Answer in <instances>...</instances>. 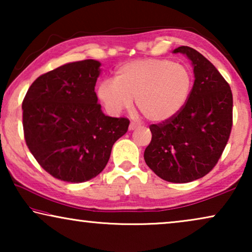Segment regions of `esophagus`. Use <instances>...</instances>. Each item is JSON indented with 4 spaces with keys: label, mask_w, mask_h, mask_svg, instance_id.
Returning a JSON list of instances; mask_svg holds the SVG:
<instances>
[{
    "label": "esophagus",
    "mask_w": 252,
    "mask_h": 252,
    "mask_svg": "<svg viewBox=\"0 0 252 252\" xmlns=\"http://www.w3.org/2000/svg\"><path fill=\"white\" fill-rule=\"evenodd\" d=\"M136 127H139V125H137V124H135V123H130L129 124V127H128V128H129V130H133V129H135L136 128Z\"/></svg>",
    "instance_id": "esophagus-1"
}]
</instances>
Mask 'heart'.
Here are the masks:
<instances>
[{
    "label": "heart",
    "mask_w": 252,
    "mask_h": 252,
    "mask_svg": "<svg viewBox=\"0 0 252 252\" xmlns=\"http://www.w3.org/2000/svg\"><path fill=\"white\" fill-rule=\"evenodd\" d=\"M191 87V73L185 65L144 58L117 68L115 80H103L98 85L97 97L112 115L128 109L134 98L144 118L161 123L184 108Z\"/></svg>",
    "instance_id": "b5f03b06"
}]
</instances>
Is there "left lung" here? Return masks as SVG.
Returning a JSON list of instances; mask_svg holds the SVG:
<instances>
[{
	"label": "left lung",
	"mask_w": 252,
	"mask_h": 252,
	"mask_svg": "<svg viewBox=\"0 0 252 252\" xmlns=\"http://www.w3.org/2000/svg\"><path fill=\"white\" fill-rule=\"evenodd\" d=\"M173 53L191 61L194 86L177 115L150 125L153 136L144 160L163 180L186 184L208 174L221 157L233 126V94L215 65L197 50L182 46Z\"/></svg>",
	"instance_id": "1"
}]
</instances>
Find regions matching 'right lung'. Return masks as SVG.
Masks as SVG:
<instances>
[{
	"label": "right lung",
	"instance_id": "add662e5",
	"mask_svg": "<svg viewBox=\"0 0 252 252\" xmlns=\"http://www.w3.org/2000/svg\"><path fill=\"white\" fill-rule=\"evenodd\" d=\"M99 66L94 60L65 64L40 75L24 97L27 147L58 180L79 184L98 175L128 129V119L105 116L97 103Z\"/></svg>",
	"mask_w": 252,
	"mask_h": 252
}]
</instances>
